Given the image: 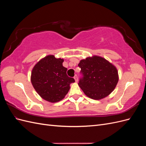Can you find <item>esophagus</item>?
Wrapping results in <instances>:
<instances>
[{"label":"esophagus","instance_id":"obj_1","mask_svg":"<svg viewBox=\"0 0 146 146\" xmlns=\"http://www.w3.org/2000/svg\"><path fill=\"white\" fill-rule=\"evenodd\" d=\"M74 79H75V81H76V82H78V77H77V75H75V76H74Z\"/></svg>","mask_w":146,"mask_h":146}]
</instances>
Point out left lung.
Segmentation results:
<instances>
[{
    "mask_svg": "<svg viewBox=\"0 0 146 146\" xmlns=\"http://www.w3.org/2000/svg\"><path fill=\"white\" fill-rule=\"evenodd\" d=\"M78 66L82 74L78 84L90 98L103 99L116 88L119 80L117 69L102 57H88L82 60Z\"/></svg>",
    "mask_w": 146,
    "mask_h": 146,
    "instance_id": "8db88e82",
    "label": "left lung"
}]
</instances>
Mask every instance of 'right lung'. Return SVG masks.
I'll return each mask as SVG.
<instances>
[{
  "label": "right lung",
  "instance_id": "right-lung-1",
  "mask_svg": "<svg viewBox=\"0 0 146 146\" xmlns=\"http://www.w3.org/2000/svg\"><path fill=\"white\" fill-rule=\"evenodd\" d=\"M63 59L48 55L35 64L31 75V82L41 98L52 103L64 98L70 84L75 82L68 76V69L63 66Z\"/></svg>",
  "mask_w": 146,
  "mask_h": 146
}]
</instances>
